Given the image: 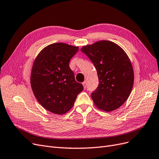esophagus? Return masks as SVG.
Returning a JSON list of instances; mask_svg holds the SVG:
<instances>
[{
	"mask_svg": "<svg viewBox=\"0 0 159 159\" xmlns=\"http://www.w3.org/2000/svg\"><path fill=\"white\" fill-rule=\"evenodd\" d=\"M82 84H83V85H84V89H85L86 87H87V82H86V81H84L83 83H82Z\"/></svg>",
	"mask_w": 159,
	"mask_h": 159,
	"instance_id": "1",
	"label": "esophagus"
}]
</instances>
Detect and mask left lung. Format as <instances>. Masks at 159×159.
<instances>
[{
    "instance_id": "left-lung-1",
    "label": "left lung",
    "mask_w": 159,
    "mask_h": 159,
    "mask_svg": "<svg viewBox=\"0 0 159 159\" xmlns=\"http://www.w3.org/2000/svg\"><path fill=\"white\" fill-rule=\"evenodd\" d=\"M81 51L89 57L97 72L99 84L91 93L95 105L106 112L121 107L129 97L134 81L133 67L127 54L109 41L84 46Z\"/></svg>"
}]
</instances>
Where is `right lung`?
I'll list each match as a JSON object with an SVG mask.
<instances>
[{
	"instance_id": "obj_1",
	"label": "right lung",
	"mask_w": 159,
	"mask_h": 159,
	"mask_svg": "<svg viewBox=\"0 0 159 159\" xmlns=\"http://www.w3.org/2000/svg\"><path fill=\"white\" fill-rule=\"evenodd\" d=\"M78 49L63 43H53L43 49L33 64L32 91L41 106L52 113L68 112L84 89L69 66L70 59Z\"/></svg>"
}]
</instances>
